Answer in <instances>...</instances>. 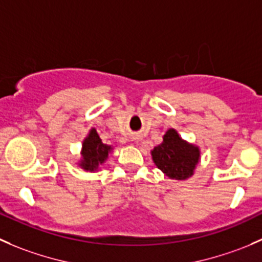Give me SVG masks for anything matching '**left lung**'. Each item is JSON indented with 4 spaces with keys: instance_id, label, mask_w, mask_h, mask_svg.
<instances>
[{
    "instance_id": "1",
    "label": "left lung",
    "mask_w": 262,
    "mask_h": 262,
    "mask_svg": "<svg viewBox=\"0 0 262 262\" xmlns=\"http://www.w3.org/2000/svg\"><path fill=\"white\" fill-rule=\"evenodd\" d=\"M152 162L170 180L185 181L195 172L200 162V149L188 144L174 128L163 136V142L151 150Z\"/></svg>"
}]
</instances>
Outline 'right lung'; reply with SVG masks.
<instances>
[{
    "label": "right lung",
    "instance_id": "right-lung-1",
    "mask_svg": "<svg viewBox=\"0 0 262 262\" xmlns=\"http://www.w3.org/2000/svg\"><path fill=\"white\" fill-rule=\"evenodd\" d=\"M112 149L111 145L103 144L97 130L92 128L82 141L81 160L79 165L84 170L95 172L107 160L108 154L112 151Z\"/></svg>",
    "mask_w": 262,
    "mask_h": 262
}]
</instances>
